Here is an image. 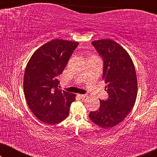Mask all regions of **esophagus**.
Segmentation results:
<instances>
[{"mask_svg": "<svg viewBox=\"0 0 157 157\" xmlns=\"http://www.w3.org/2000/svg\"><path fill=\"white\" fill-rule=\"evenodd\" d=\"M78 96L81 98H82V99H83V98H85L87 97V95H85V94H78Z\"/></svg>", "mask_w": 157, "mask_h": 157, "instance_id": "1", "label": "esophagus"}]
</instances>
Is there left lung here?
I'll list each match as a JSON object with an SVG mask.
<instances>
[{
  "label": "left lung",
  "mask_w": 157,
  "mask_h": 157,
  "mask_svg": "<svg viewBox=\"0 0 157 157\" xmlns=\"http://www.w3.org/2000/svg\"><path fill=\"white\" fill-rule=\"evenodd\" d=\"M92 44L104 59L103 78L109 98L100 101L89 118L101 128L113 127L125 119L136 102L138 83L135 67L127 51L114 40L101 39Z\"/></svg>",
  "instance_id": "left-lung-1"
}]
</instances>
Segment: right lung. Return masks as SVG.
<instances>
[{
  "mask_svg": "<svg viewBox=\"0 0 157 157\" xmlns=\"http://www.w3.org/2000/svg\"><path fill=\"white\" fill-rule=\"evenodd\" d=\"M78 43L51 40L38 48L28 62L23 91L31 111L40 121L55 124L68 117L76 94L59 89V78Z\"/></svg>",
  "mask_w": 157,
  "mask_h": 157,
  "instance_id": "1",
  "label": "right lung"
}]
</instances>
